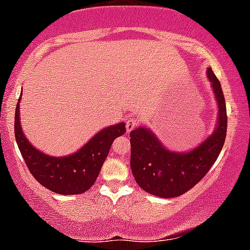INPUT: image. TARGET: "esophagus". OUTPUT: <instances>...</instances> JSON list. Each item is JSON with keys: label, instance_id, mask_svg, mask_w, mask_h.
Listing matches in <instances>:
<instances>
[{"label": "esophagus", "instance_id": "1", "mask_svg": "<svg viewBox=\"0 0 250 250\" xmlns=\"http://www.w3.org/2000/svg\"><path fill=\"white\" fill-rule=\"evenodd\" d=\"M137 122H138V120H137L136 116L129 117L127 121H125V127H127V131H128V133H129V131L133 130V129L135 128V125H137Z\"/></svg>", "mask_w": 250, "mask_h": 250}]
</instances>
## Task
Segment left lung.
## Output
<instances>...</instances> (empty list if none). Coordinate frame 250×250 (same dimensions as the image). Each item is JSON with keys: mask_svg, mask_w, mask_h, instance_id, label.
Segmentation results:
<instances>
[{"mask_svg": "<svg viewBox=\"0 0 250 250\" xmlns=\"http://www.w3.org/2000/svg\"><path fill=\"white\" fill-rule=\"evenodd\" d=\"M218 102V125L209 137L188 152L167 150L148 128L130 131V167L144 191L161 198H174L191 190L208 172L220 154L227 133V110L220 81L207 68Z\"/></svg>", "mask_w": 250, "mask_h": 250, "instance_id": "obj_1", "label": "left lung"}]
</instances>
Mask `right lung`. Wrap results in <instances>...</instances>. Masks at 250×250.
Returning <instances> with one entry per match:
<instances>
[{
  "mask_svg": "<svg viewBox=\"0 0 250 250\" xmlns=\"http://www.w3.org/2000/svg\"><path fill=\"white\" fill-rule=\"evenodd\" d=\"M20 101L15 110V137L26 167L44 188L58 194H80L94 184L110 146L125 133L123 122L102 129L80 150L70 156L52 157L39 151L24 136L20 121Z\"/></svg>",
  "mask_w": 250,
  "mask_h": 250,
  "instance_id": "obj_1",
  "label": "right lung"
}]
</instances>
